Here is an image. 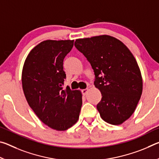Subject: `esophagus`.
<instances>
[{"instance_id":"1","label":"esophagus","mask_w":159,"mask_h":159,"mask_svg":"<svg viewBox=\"0 0 159 159\" xmlns=\"http://www.w3.org/2000/svg\"><path fill=\"white\" fill-rule=\"evenodd\" d=\"M88 88H85V89H83V90H82V93H83V95H86V93H88Z\"/></svg>"}]
</instances>
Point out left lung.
<instances>
[{
	"mask_svg": "<svg viewBox=\"0 0 159 159\" xmlns=\"http://www.w3.org/2000/svg\"><path fill=\"white\" fill-rule=\"evenodd\" d=\"M77 50L89 61L102 99L97 109L104 121L120 125L133 114L142 93L140 70L121 41L107 35L76 39Z\"/></svg>",
	"mask_w": 159,
	"mask_h": 159,
	"instance_id": "1",
	"label": "left lung"
}]
</instances>
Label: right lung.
Segmentation results:
<instances>
[{"instance_id": "1", "label": "right lung", "mask_w": 159, "mask_h": 159, "mask_svg": "<svg viewBox=\"0 0 159 159\" xmlns=\"http://www.w3.org/2000/svg\"><path fill=\"white\" fill-rule=\"evenodd\" d=\"M73 46L70 40L43 41L31 50L23 66L21 81L29 105L43 123L57 130L74 125L82 106L80 91L62 87L64 59Z\"/></svg>"}]
</instances>
